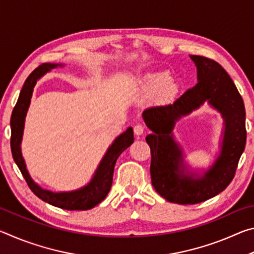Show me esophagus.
I'll list each match as a JSON object with an SVG mask.
<instances>
[{
    "mask_svg": "<svg viewBox=\"0 0 254 254\" xmlns=\"http://www.w3.org/2000/svg\"><path fill=\"white\" fill-rule=\"evenodd\" d=\"M144 131H145V127L142 126V124H136V126L133 127V132H134L135 135L143 134Z\"/></svg>",
    "mask_w": 254,
    "mask_h": 254,
    "instance_id": "1",
    "label": "esophagus"
}]
</instances>
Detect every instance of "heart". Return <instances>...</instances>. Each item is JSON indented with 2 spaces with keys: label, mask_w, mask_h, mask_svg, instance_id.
Here are the masks:
<instances>
[{
  "label": "heart",
  "mask_w": 254,
  "mask_h": 254,
  "mask_svg": "<svg viewBox=\"0 0 254 254\" xmlns=\"http://www.w3.org/2000/svg\"><path fill=\"white\" fill-rule=\"evenodd\" d=\"M171 77L166 72H154L144 77L137 85V92L144 95H152L162 92L163 95H168L173 91Z\"/></svg>",
  "instance_id": "obj_1"
}]
</instances>
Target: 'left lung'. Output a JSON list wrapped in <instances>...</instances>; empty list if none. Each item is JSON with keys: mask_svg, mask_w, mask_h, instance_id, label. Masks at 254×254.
Masks as SVG:
<instances>
[{"mask_svg": "<svg viewBox=\"0 0 254 254\" xmlns=\"http://www.w3.org/2000/svg\"><path fill=\"white\" fill-rule=\"evenodd\" d=\"M197 67V83L173 104L152 106L143 112L147 127L153 133L145 137L151 151V183L156 191L171 203L198 204L220 194L235 176L247 141L246 109L240 93L220 64L203 56L192 55ZM205 100L217 108L226 120L221 156L212 169L199 180L184 174L181 152L171 131L174 122Z\"/></svg>", "mask_w": 254, "mask_h": 254, "instance_id": "obj_1", "label": "left lung"}]
</instances>
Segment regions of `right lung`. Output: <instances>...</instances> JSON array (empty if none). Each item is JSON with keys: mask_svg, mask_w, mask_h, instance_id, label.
<instances>
[{"mask_svg": "<svg viewBox=\"0 0 254 254\" xmlns=\"http://www.w3.org/2000/svg\"><path fill=\"white\" fill-rule=\"evenodd\" d=\"M58 65L55 64H42L37 67L24 81V85L21 89L18 102L12 112L11 117V151L12 156L19 169L22 174L23 178L27 182L29 188L36 196L40 199L47 201L50 205L56 207L68 209V210H86L91 209L94 206L100 204L109 194L112 182H113L114 166L118 158L124 150L130 147L133 143V130L128 127L127 130L118 136L113 144L107 150L106 154L101 161L100 166L95 173V176L87 186L79 189V190L71 192H51L49 190L40 188L38 185L33 183V180L28 174L25 168V163L21 154V140H22V133L24 127V119L27 115V111L31 100L33 87L37 80L40 77Z\"/></svg>", "mask_w": 254, "mask_h": 254, "instance_id": "add662e5", "label": "right lung"}]
</instances>
